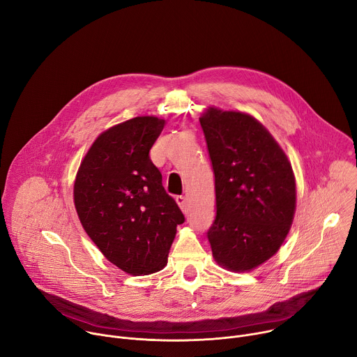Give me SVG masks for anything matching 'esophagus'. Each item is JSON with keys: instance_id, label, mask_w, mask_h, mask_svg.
Wrapping results in <instances>:
<instances>
[{"instance_id": "34e87169", "label": "esophagus", "mask_w": 357, "mask_h": 357, "mask_svg": "<svg viewBox=\"0 0 357 357\" xmlns=\"http://www.w3.org/2000/svg\"><path fill=\"white\" fill-rule=\"evenodd\" d=\"M175 200H176V203H178L179 208L182 209V212H183V213H188V212H189V206H188V199H186V196L179 195V196H176V197H175Z\"/></svg>"}]
</instances>
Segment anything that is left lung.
Returning <instances> with one entry per match:
<instances>
[{
    "instance_id": "8db88e82",
    "label": "left lung",
    "mask_w": 357,
    "mask_h": 357,
    "mask_svg": "<svg viewBox=\"0 0 357 357\" xmlns=\"http://www.w3.org/2000/svg\"><path fill=\"white\" fill-rule=\"evenodd\" d=\"M199 121L215 172L216 218L208 231L213 257L231 271H250L274 256L292 225L291 162L250 114L209 107Z\"/></svg>"
}]
</instances>
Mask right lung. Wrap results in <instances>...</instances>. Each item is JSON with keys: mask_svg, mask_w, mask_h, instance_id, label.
I'll return each mask as SVG.
<instances>
[{"mask_svg": "<svg viewBox=\"0 0 357 357\" xmlns=\"http://www.w3.org/2000/svg\"><path fill=\"white\" fill-rule=\"evenodd\" d=\"M164 126L162 119L142 116L101 132L75 181L83 229L110 263L131 275L162 270L176 226L185 222L149 158Z\"/></svg>", "mask_w": 357, "mask_h": 357, "instance_id": "obj_1", "label": "right lung"}]
</instances>
